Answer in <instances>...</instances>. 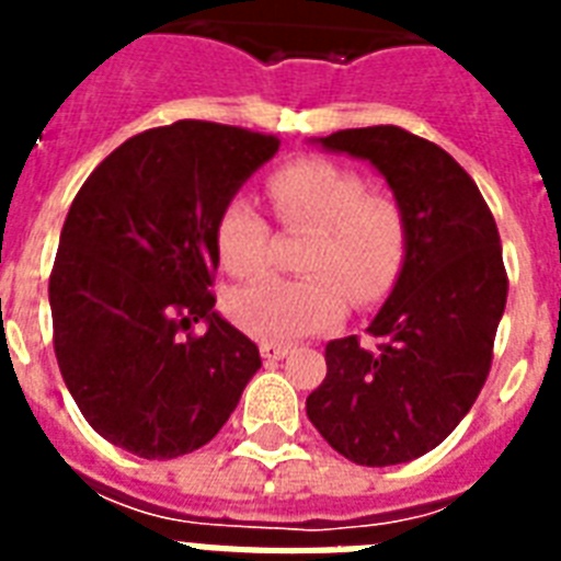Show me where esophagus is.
I'll list each match as a JSON object with an SVG mask.
<instances>
[{
    "mask_svg": "<svg viewBox=\"0 0 561 561\" xmlns=\"http://www.w3.org/2000/svg\"><path fill=\"white\" fill-rule=\"evenodd\" d=\"M259 352H262V358L267 360V364H273V360H282L288 358V346H282V343H262L259 346Z\"/></svg>",
    "mask_w": 561,
    "mask_h": 561,
    "instance_id": "obj_1",
    "label": "esophagus"
}]
</instances>
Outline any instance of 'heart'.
<instances>
[{
	"instance_id": "heart-1",
	"label": "heart",
	"mask_w": 561,
	"mask_h": 561,
	"mask_svg": "<svg viewBox=\"0 0 561 561\" xmlns=\"http://www.w3.org/2000/svg\"><path fill=\"white\" fill-rule=\"evenodd\" d=\"M273 209L290 227H314L306 279L267 276L232 290L229 320L255 341L294 343L341 323L350 297L381 299L404 259V218L383 194H369L355 171L329 160H299L267 183ZM220 264L232 276H259L271 262V227L250 197H232L215 224ZM351 294L346 295L345 290Z\"/></svg>"
}]
</instances>
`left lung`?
<instances>
[{
	"mask_svg": "<svg viewBox=\"0 0 561 561\" xmlns=\"http://www.w3.org/2000/svg\"><path fill=\"white\" fill-rule=\"evenodd\" d=\"M369 162L404 218V259L367 332L325 346L323 383L306 399L311 425L358 466L416 460L460 425L492 367L506 271L492 211L439 145L392 125L311 139Z\"/></svg>",
	"mask_w": 561,
	"mask_h": 561,
	"instance_id": "obj_1",
	"label": "left lung"
}]
</instances>
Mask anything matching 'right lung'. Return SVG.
<instances>
[{"instance_id": "right-lung-1", "label": "right lung", "mask_w": 561, "mask_h": 561, "mask_svg": "<svg viewBox=\"0 0 561 561\" xmlns=\"http://www.w3.org/2000/svg\"><path fill=\"white\" fill-rule=\"evenodd\" d=\"M279 139L174 122L127 139L69 206L48 306L55 355L83 419L118 448L171 460L238 408L262 358L215 311V224ZM203 322L207 332L192 335Z\"/></svg>"}]
</instances>
